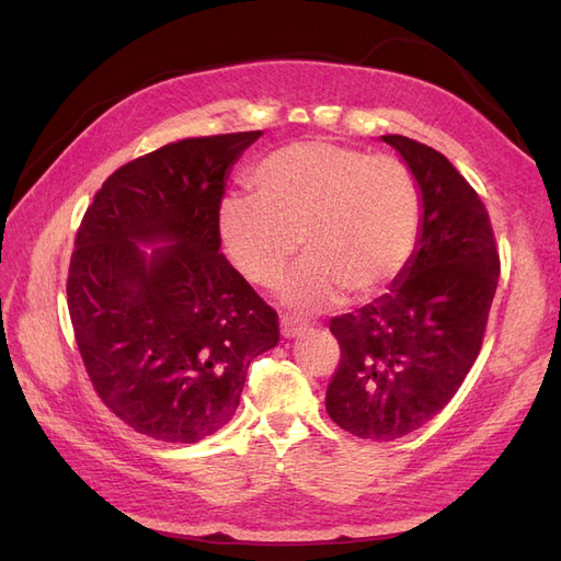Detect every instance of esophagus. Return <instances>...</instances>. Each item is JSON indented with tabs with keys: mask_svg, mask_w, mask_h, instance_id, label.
<instances>
[{
	"mask_svg": "<svg viewBox=\"0 0 561 561\" xmlns=\"http://www.w3.org/2000/svg\"><path fill=\"white\" fill-rule=\"evenodd\" d=\"M304 332H307V325H304V322L293 320V318H287V316L280 318V334L285 339H295V336H299Z\"/></svg>",
	"mask_w": 561,
	"mask_h": 561,
	"instance_id": "1",
	"label": "esophagus"
}]
</instances>
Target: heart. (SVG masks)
<instances>
[{
    "label": "heart",
    "instance_id": "obj_1",
    "mask_svg": "<svg viewBox=\"0 0 561 561\" xmlns=\"http://www.w3.org/2000/svg\"><path fill=\"white\" fill-rule=\"evenodd\" d=\"M252 198H225L217 231L231 266L271 287L297 252L307 260L280 287L301 313L325 311L348 293L365 301L398 278L419 236L421 203L410 168L396 157L325 140L268 154L250 175Z\"/></svg>",
    "mask_w": 561,
    "mask_h": 561
}]
</instances>
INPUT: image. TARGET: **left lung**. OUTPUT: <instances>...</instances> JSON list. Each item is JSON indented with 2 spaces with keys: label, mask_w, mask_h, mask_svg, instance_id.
Segmentation results:
<instances>
[{
  "label": "left lung",
  "mask_w": 561,
  "mask_h": 561,
  "mask_svg": "<svg viewBox=\"0 0 561 561\" xmlns=\"http://www.w3.org/2000/svg\"><path fill=\"white\" fill-rule=\"evenodd\" d=\"M410 168L421 222L412 257L390 290L330 320L342 363L328 388L330 419L363 439L390 443L428 423L478 358L499 285L489 215L466 178L404 135H381Z\"/></svg>",
  "instance_id": "obj_1"
}]
</instances>
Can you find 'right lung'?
<instances>
[{"label": "right lung", "mask_w": 561, "mask_h": 561, "mask_svg": "<svg viewBox=\"0 0 561 561\" xmlns=\"http://www.w3.org/2000/svg\"><path fill=\"white\" fill-rule=\"evenodd\" d=\"M262 130L165 145L112 173L77 231L67 307L110 410L161 443L231 421L278 316L225 254L217 213L231 165Z\"/></svg>", "instance_id": "right-lung-1"}]
</instances>
